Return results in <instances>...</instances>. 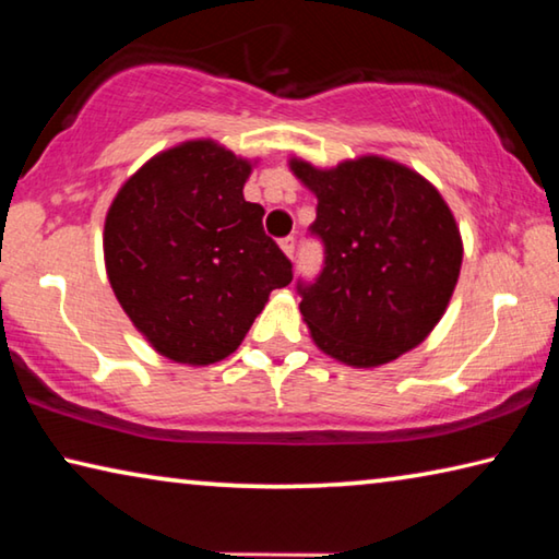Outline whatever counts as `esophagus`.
Returning <instances> with one entry per match:
<instances>
[{
	"label": "esophagus",
	"instance_id": "34e87169",
	"mask_svg": "<svg viewBox=\"0 0 559 559\" xmlns=\"http://www.w3.org/2000/svg\"><path fill=\"white\" fill-rule=\"evenodd\" d=\"M281 249L288 259H293V253H296V236H286V239H281Z\"/></svg>",
	"mask_w": 559,
	"mask_h": 559
}]
</instances>
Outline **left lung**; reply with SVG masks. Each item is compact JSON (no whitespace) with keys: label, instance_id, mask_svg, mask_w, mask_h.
<instances>
[{"label":"left lung","instance_id":"8db88e82","mask_svg":"<svg viewBox=\"0 0 559 559\" xmlns=\"http://www.w3.org/2000/svg\"><path fill=\"white\" fill-rule=\"evenodd\" d=\"M318 197L308 226L323 269L298 278L300 313L316 345L353 367L392 362L439 323L461 271L453 214L421 175L382 157L335 169L290 159Z\"/></svg>","mask_w":559,"mask_h":559}]
</instances>
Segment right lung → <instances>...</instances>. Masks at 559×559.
<instances>
[{
  "instance_id": "1",
  "label": "right lung",
  "mask_w": 559,
  "mask_h": 559,
  "mask_svg": "<svg viewBox=\"0 0 559 559\" xmlns=\"http://www.w3.org/2000/svg\"><path fill=\"white\" fill-rule=\"evenodd\" d=\"M246 159L212 140L159 153L132 175L106 216L112 293L159 355L212 365L249 333L293 263L243 200Z\"/></svg>"
}]
</instances>
